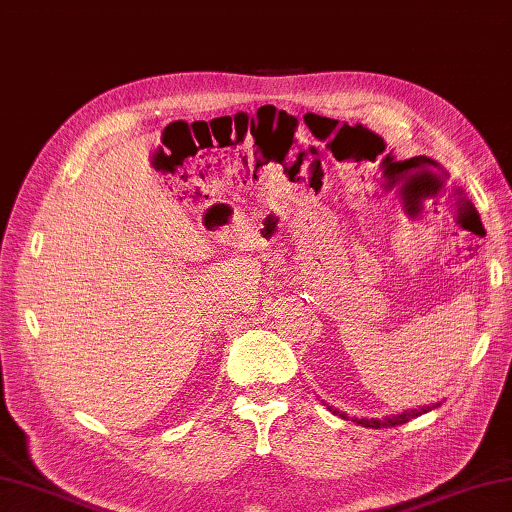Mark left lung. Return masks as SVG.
<instances>
[{
	"label": "left lung",
	"mask_w": 512,
	"mask_h": 512,
	"mask_svg": "<svg viewBox=\"0 0 512 512\" xmlns=\"http://www.w3.org/2000/svg\"><path fill=\"white\" fill-rule=\"evenodd\" d=\"M436 407H440V402H433V405L420 407V409H407V411H402V413H394V416H387V418H383V420H376V418H369V420H367V418H354V422L361 424V427H369V429L398 427V424H405V422H409V420H413V418H418V416H422V413H427V411L436 409ZM330 411L336 413V416L347 418L345 413H341V411H336V409H330Z\"/></svg>",
	"instance_id": "8db88e82"
}]
</instances>
